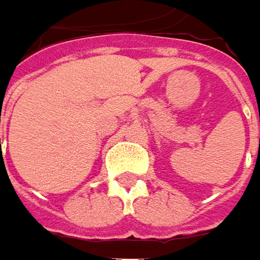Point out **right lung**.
Wrapping results in <instances>:
<instances>
[{"label":"right lung","instance_id":"1","mask_svg":"<svg viewBox=\"0 0 260 260\" xmlns=\"http://www.w3.org/2000/svg\"><path fill=\"white\" fill-rule=\"evenodd\" d=\"M0 147H1V140H0Z\"/></svg>","mask_w":260,"mask_h":260}]
</instances>
